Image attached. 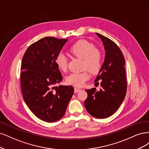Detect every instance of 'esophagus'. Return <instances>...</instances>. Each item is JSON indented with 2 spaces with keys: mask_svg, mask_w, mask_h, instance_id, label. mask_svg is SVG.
Listing matches in <instances>:
<instances>
[{
  "mask_svg": "<svg viewBox=\"0 0 149 149\" xmlns=\"http://www.w3.org/2000/svg\"><path fill=\"white\" fill-rule=\"evenodd\" d=\"M80 90H81V89H80V88H76V87H75V88H74V92H75V93H77V92H80Z\"/></svg>",
  "mask_w": 149,
  "mask_h": 149,
  "instance_id": "obj_1",
  "label": "esophagus"
}]
</instances>
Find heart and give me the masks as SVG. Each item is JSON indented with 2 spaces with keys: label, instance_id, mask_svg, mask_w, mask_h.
I'll return each instance as SVG.
<instances>
[{
  "label": "heart",
  "instance_id": "b5f03b06",
  "mask_svg": "<svg viewBox=\"0 0 149 149\" xmlns=\"http://www.w3.org/2000/svg\"><path fill=\"white\" fill-rule=\"evenodd\" d=\"M71 54L84 59V68L90 72L97 74L102 69L103 64L102 54L100 51L95 49V46L85 40H79L71 46L69 48ZM56 63L59 69L62 71L68 69V59L63 53H60L56 58ZM90 78V74L87 71L83 72L72 73L65 79L66 82L75 87H81Z\"/></svg>",
  "mask_w": 149,
  "mask_h": 149
}]
</instances>
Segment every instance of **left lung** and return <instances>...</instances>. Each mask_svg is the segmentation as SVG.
I'll list each match as a JSON object with an SVG mask.
<instances>
[{
    "mask_svg": "<svg viewBox=\"0 0 149 149\" xmlns=\"http://www.w3.org/2000/svg\"><path fill=\"white\" fill-rule=\"evenodd\" d=\"M102 41L105 57L102 69L95 80H100V91L95 88L86 90L87 98L84 105L88 113L100 119L107 118L116 112L125 98L127 90L125 59L115 42L99 33ZM98 84V82H97Z\"/></svg>",
    "mask_w": 149,
    "mask_h": 149,
    "instance_id": "8db88e82",
    "label": "left lung"
}]
</instances>
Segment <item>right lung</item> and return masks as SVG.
I'll return each mask as SVG.
<instances>
[{
	"label": "right lung",
	"instance_id": "1",
	"mask_svg": "<svg viewBox=\"0 0 149 149\" xmlns=\"http://www.w3.org/2000/svg\"><path fill=\"white\" fill-rule=\"evenodd\" d=\"M68 40L42 38L28 47L22 59L23 100L32 113L46 122H55L63 117L74 94L72 86H55L62 80L56 58Z\"/></svg>",
	"mask_w": 149,
	"mask_h": 149
}]
</instances>
